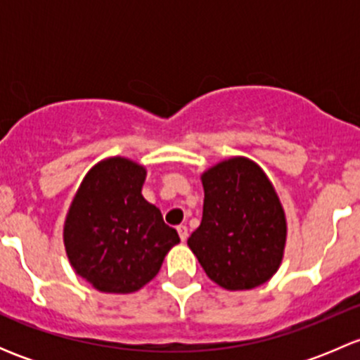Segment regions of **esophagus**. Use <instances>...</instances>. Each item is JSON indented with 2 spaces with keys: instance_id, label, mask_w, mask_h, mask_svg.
I'll list each match as a JSON object with an SVG mask.
<instances>
[{
  "instance_id": "obj_1",
  "label": "esophagus",
  "mask_w": 360,
  "mask_h": 360,
  "mask_svg": "<svg viewBox=\"0 0 360 360\" xmlns=\"http://www.w3.org/2000/svg\"><path fill=\"white\" fill-rule=\"evenodd\" d=\"M177 233H179L181 240H186L188 238V228L186 226H177Z\"/></svg>"
}]
</instances>
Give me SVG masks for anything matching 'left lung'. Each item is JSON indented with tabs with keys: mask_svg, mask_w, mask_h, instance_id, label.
<instances>
[{
	"mask_svg": "<svg viewBox=\"0 0 360 360\" xmlns=\"http://www.w3.org/2000/svg\"><path fill=\"white\" fill-rule=\"evenodd\" d=\"M202 223L188 238L207 277L228 291L264 284L282 263L285 214L266 174L235 157L202 174Z\"/></svg>",
	"mask_w": 360,
	"mask_h": 360,
	"instance_id": "obj_1",
	"label": "left lung"
}]
</instances>
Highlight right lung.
<instances>
[{"label": "right lung", "instance_id": "obj_1", "mask_svg": "<svg viewBox=\"0 0 360 360\" xmlns=\"http://www.w3.org/2000/svg\"><path fill=\"white\" fill-rule=\"evenodd\" d=\"M146 169L122 157L89 170L64 224V245L76 274L97 291H139L160 271L179 235L144 200Z\"/></svg>", "mask_w": 360, "mask_h": 360}]
</instances>
